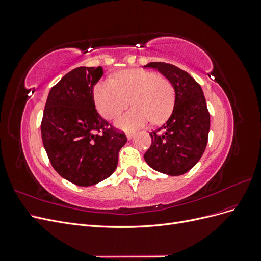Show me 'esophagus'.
<instances>
[{
	"label": "esophagus",
	"instance_id": "obj_1",
	"mask_svg": "<svg viewBox=\"0 0 261 261\" xmlns=\"http://www.w3.org/2000/svg\"><path fill=\"white\" fill-rule=\"evenodd\" d=\"M133 136H134V134L133 133H127L126 134V137H127V139L129 140V139H132L133 138Z\"/></svg>",
	"mask_w": 261,
	"mask_h": 261
}]
</instances>
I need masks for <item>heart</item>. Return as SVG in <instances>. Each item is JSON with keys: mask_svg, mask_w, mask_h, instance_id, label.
<instances>
[{"mask_svg": "<svg viewBox=\"0 0 261 261\" xmlns=\"http://www.w3.org/2000/svg\"><path fill=\"white\" fill-rule=\"evenodd\" d=\"M94 102L108 120H112L127 108H132L116 121L118 127L132 130L147 124L150 118L160 123L169 116L174 105L172 84L153 72L126 69L116 74V80L100 82L93 92Z\"/></svg>", "mask_w": 261, "mask_h": 261, "instance_id": "1", "label": "heart"}]
</instances>
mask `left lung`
<instances>
[{
  "label": "left lung",
  "mask_w": 261,
  "mask_h": 261,
  "mask_svg": "<svg viewBox=\"0 0 261 261\" xmlns=\"http://www.w3.org/2000/svg\"><path fill=\"white\" fill-rule=\"evenodd\" d=\"M159 70L172 84L175 102L169 120L150 134L152 144L144 158L150 168L171 176L188 172L204 152L210 129V114L200 85L172 64L151 62L145 65Z\"/></svg>",
  "instance_id": "left-lung-1"
}]
</instances>
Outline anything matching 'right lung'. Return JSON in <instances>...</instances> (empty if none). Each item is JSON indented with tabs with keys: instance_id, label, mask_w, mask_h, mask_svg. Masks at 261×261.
I'll list each match as a JSON object with an SVG mask.
<instances>
[{
	"instance_id": "right-lung-1",
	"label": "right lung",
	"mask_w": 261,
	"mask_h": 261,
	"mask_svg": "<svg viewBox=\"0 0 261 261\" xmlns=\"http://www.w3.org/2000/svg\"><path fill=\"white\" fill-rule=\"evenodd\" d=\"M102 75L101 66L70 70L51 88L43 111L42 143L52 167L78 186L96 185L111 175L127 143L125 134L96 110L92 92Z\"/></svg>"
}]
</instances>
